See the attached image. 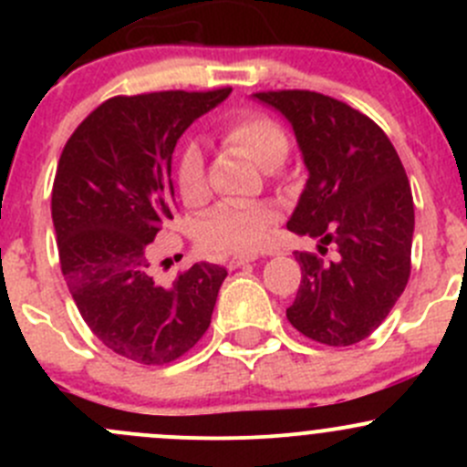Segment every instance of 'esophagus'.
<instances>
[{
    "instance_id": "obj_1",
    "label": "esophagus",
    "mask_w": 467,
    "mask_h": 467,
    "mask_svg": "<svg viewBox=\"0 0 467 467\" xmlns=\"http://www.w3.org/2000/svg\"><path fill=\"white\" fill-rule=\"evenodd\" d=\"M248 262H255V257H253V255H234V257H230V260L225 264H228V268L233 271V268L244 266V264H248Z\"/></svg>"
}]
</instances>
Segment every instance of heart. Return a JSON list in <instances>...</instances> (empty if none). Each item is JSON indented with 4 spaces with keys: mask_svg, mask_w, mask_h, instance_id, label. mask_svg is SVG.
Wrapping results in <instances>:
<instances>
[{
    "mask_svg": "<svg viewBox=\"0 0 467 467\" xmlns=\"http://www.w3.org/2000/svg\"><path fill=\"white\" fill-rule=\"evenodd\" d=\"M223 142L253 164L273 171L280 167L289 142L280 126L264 115H242L223 129ZM176 182L185 203H196L205 194L203 153L196 144H187L176 167ZM273 212L248 203H221L201 221L199 242L210 251L253 253L266 237Z\"/></svg>",
    "mask_w": 467,
    "mask_h": 467,
    "instance_id": "1",
    "label": "heart"
}]
</instances>
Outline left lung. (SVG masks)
<instances>
[{
	"instance_id": "8db88e82",
	"label": "left lung",
	"mask_w": 467,
	"mask_h": 467,
	"mask_svg": "<svg viewBox=\"0 0 467 467\" xmlns=\"http://www.w3.org/2000/svg\"><path fill=\"white\" fill-rule=\"evenodd\" d=\"M253 99L289 121L309 173L286 228L321 239V253L337 246L332 262L296 255L303 280L286 318L325 346L364 341L411 273L416 219L398 150L373 119L325 94L280 89Z\"/></svg>"
}]
</instances>
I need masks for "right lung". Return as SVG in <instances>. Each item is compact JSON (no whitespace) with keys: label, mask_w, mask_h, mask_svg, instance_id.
<instances>
[{"label":"right lung","mask_w":467,"mask_h":467,"mask_svg":"<svg viewBox=\"0 0 467 467\" xmlns=\"http://www.w3.org/2000/svg\"><path fill=\"white\" fill-rule=\"evenodd\" d=\"M233 92L112 97L65 144L51 192L60 268L94 337L162 366L210 327L225 271L196 262L171 286L153 280L149 244L173 219L171 158L181 135Z\"/></svg>","instance_id":"1"}]
</instances>
